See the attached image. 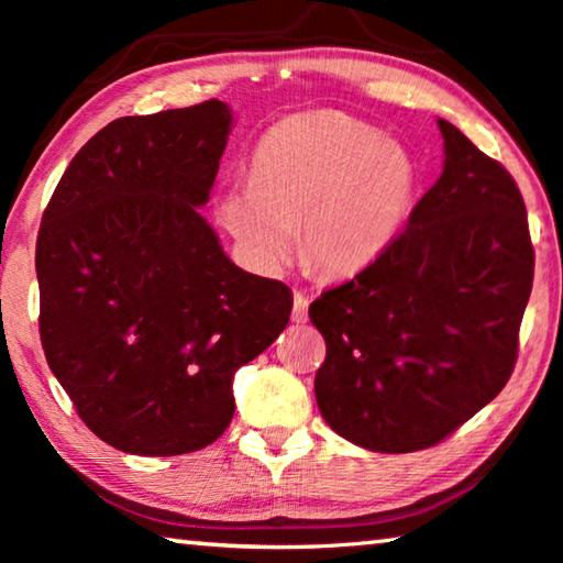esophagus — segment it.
<instances>
[{"instance_id": "1", "label": "esophagus", "mask_w": 563, "mask_h": 563, "mask_svg": "<svg viewBox=\"0 0 563 563\" xmlns=\"http://www.w3.org/2000/svg\"><path fill=\"white\" fill-rule=\"evenodd\" d=\"M308 305H310V300H308V295L305 292H300V290H295V300H292V322H305L308 320Z\"/></svg>"}]
</instances>
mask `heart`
<instances>
[{
	"label": "heart",
	"instance_id": "b5f03b06",
	"mask_svg": "<svg viewBox=\"0 0 563 563\" xmlns=\"http://www.w3.org/2000/svg\"><path fill=\"white\" fill-rule=\"evenodd\" d=\"M417 164L395 141L338 111H308L265 133L247 186L218 198L216 216L265 273L292 258L295 223L312 268L345 278L373 265L402 231Z\"/></svg>",
	"mask_w": 563,
	"mask_h": 563
}]
</instances>
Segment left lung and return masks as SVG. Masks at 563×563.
Wrapping results in <instances>:
<instances>
[{"mask_svg":"<svg viewBox=\"0 0 563 563\" xmlns=\"http://www.w3.org/2000/svg\"><path fill=\"white\" fill-rule=\"evenodd\" d=\"M444 168L407 228L310 320L320 415L369 452L427 450L509 383L533 280L527 206L499 161L437 119Z\"/></svg>","mask_w":563,"mask_h":563,"instance_id":"8db88e82","label":"left lung"}]
</instances>
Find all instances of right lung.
Returning a JSON list of instances; mask_svg holds the SVG:
<instances>
[{
	"label": "right lung",
	"mask_w": 563,
	"mask_h": 563,
	"mask_svg": "<svg viewBox=\"0 0 563 563\" xmlns=\"http://www.w3.org/2000/svg\"><path fill=\"white\" fill-rule=\"evenodd\" d=\"M231 123L218 99L111 121L42 216L46 362L81 422L121 452L216 442L235 412V369L290 320L288 285L238 268L198 213Z\"/></svg>",
	"instance_id": "add662e5"
}]
</instances>
